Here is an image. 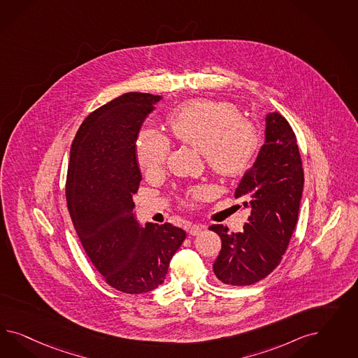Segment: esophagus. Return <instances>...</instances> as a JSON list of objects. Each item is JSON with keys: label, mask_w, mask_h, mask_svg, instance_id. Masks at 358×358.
Listing matches in <instances>:
<instances>
[{"label": "esophagus", "mask_w": 358, "mask_h": 358, "mask_svg": "<svg viewBox=\"0 0 358 358\" xmlns=\"http://www.w3.org/2000/svg\"><path fill=\"white\" fill-rule=\"evenodd\" d=\"M203 229H205V226H202V224H192L190 227L187 228V232L192 236H198Z\"/></svg>", "instance_id": "obj_1"}]
</instances>
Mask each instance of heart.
Listing matches in <instances>:
<instances>
[{"instance_id": "obj_1", "label": "heart", "mask_w": 358, "mask_h": 358, "mask_svg": "<svg viewBox=\"0 0 358 358\" xmlns=\"http://www.w3.org/2000/svg\"><path fill=\"white\" fill-rule=\"evenodd\" d=\"M176 141L205 156L207 166L222 177L245 173L260 152L259 127L241 120L238 108L227 102L198 99L177 108L168 120ZM171 152V143L159 131L143 130L136 141V159L147 176L160 174ZM206 194L205 187L190 192L193 199Z\"/></svg>"}]
</instances>
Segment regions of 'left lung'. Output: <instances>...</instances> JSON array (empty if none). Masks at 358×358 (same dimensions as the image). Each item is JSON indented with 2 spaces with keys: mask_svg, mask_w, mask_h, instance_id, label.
Wrapping results in <instances>:
<instances>
[{
  "mask_svg": "<svg viewBox=\"0 0 358 358\" xmlns=\"http://www.w3.org/2000/svg\"><path fill=\"white\" fill-rule=\"evenodd\" d=\"M265 124V143L235 192L250 210L248 223L236 234L223 224L210 227L222 240L213 269L219 281L231 286H248L269 275L280 265L298 220L304 174L295 134L277 111L266 115Z\"/></svg>",
  "mask_w": 358,
  "mask_h": 358,
  "instance_id": "8db88e82",
  "label": "left lung"
}]
</instances>
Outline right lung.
<instances>
[{
	"instance_id": "right-lung-1",
	"label": "right lung",
	"mask_w": 358,
	"mask_h": 358,
	"mask_svg": "<svg viewBox=\"0 0 358 358\" xmlns=\"http://www.w3.org/2000/svg\"><path fill=\"white\" fill-rule=\"evenodd\" d=\"M162 96L126 93L87 115L71 147L66 203L87 257L122 293L159 287L186 238L171 223L141 227L134 214L141 181L136 139Z\"/></svg>"
}]
</instances>
